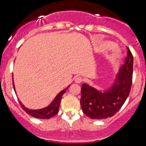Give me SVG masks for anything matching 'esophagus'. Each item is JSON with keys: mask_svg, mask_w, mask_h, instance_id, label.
I'll use <instances>...</instances> for the list:
<instances>
[{"mask_svg": "<svg viewBox=\"0 0 146 146\" xmlns=\"http://www.w3.org/2000/svg\"><path fill=\"white\" fill-rule=\"evenodd\" d=\"M74 81H75V82L77 83V84H80V83L82 82L83 80H82V78H81V76H75Z\"/></svg>", "mask_w": 146, "mask_h": 146, "instance_id": "esophagus-1", "label": "esophagus"}]
</instances>
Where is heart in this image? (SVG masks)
<instances>
[{
    "label": "heart",
    "mask_w": 146,
    "mask_h": 146,
    "mask_svg": "<svg viewBox=\"0 0 146 146\" xmlns=\"http://www.w3.org/2000/svg\"><path fill=\"white\" fill-rule=\"evenodd\" d=\"M113 44L111 41H104L102 43H100V44H98V50L100 51H103L106 50L107 48H110L111 47H113ZM119 56V52L116 50L112 48V51H111V56H110V58L111 59H114L116 58V57Z\"/></svg>",
    "instance_id": "1"
}]
</instances>
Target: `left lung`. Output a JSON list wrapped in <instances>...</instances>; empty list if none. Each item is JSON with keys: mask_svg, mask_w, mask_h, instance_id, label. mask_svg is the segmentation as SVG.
<instances>
[{"mask_svg": "<svg viewBox=\"0 0 146 146\" xmlns=\"http://www.w3.org/2000/svg\"><path fill=\"white\" fill-rule=\"evenodd\" d=\"M128 49L125 63L119 69L109 87L98 89L83 84L80 103L83 113L92 119L111 117L119 111L130 92L133 73V57Z\"/></svg>", "mask_w": 146, "mask_h": 146, "instance_id": "1", "label": "left lung"}]
</instances>
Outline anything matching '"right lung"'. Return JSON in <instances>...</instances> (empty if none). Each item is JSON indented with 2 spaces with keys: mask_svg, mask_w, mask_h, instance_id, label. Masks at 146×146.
Segmentation results:
<instances>
[{
  "mask_svg": "<svg viewBox=\"0 0 146 146\" xmlns=\"http://www.w3.org/2000/svg\"><path fill=\"white\" fill-rule=\"evenodd\" d=\"M12 79H13V74H12ZM70 85L66 87L65 89H64L63 90H62L58 94H57L56 97L54 98V99L52 101L50 104L48 105V106L45 108H43L40 109H36V110H33V109H29L27 108H26L24 105L22 104L21 101L19 100V104H20L21 107L22 108V109L25 111L26 113L29 114V115H32L33 117L37 118V119H50V118L54 116L56 114L58 113L59 108H60V102H61L62 97L64 93H65L67 89L69 88ZM13 86H14V92L16 93L15 87H14V80H13Z\"/></svg>",
  "mask_w": 146,
  "mask_h": 146,
  "instance_id": "obj_1",
  "label": "right lung"
}]
</instances>
